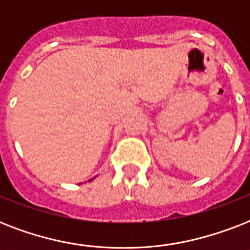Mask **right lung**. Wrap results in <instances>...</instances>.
<instances>
[{"mask_svg":"<svg viewBox=\"0 0 250 250\" xmlns=\"http://www.w3.org/2000/svg\"><path fill=\"white\" fill-rule=\"evenodd\" d=\"M90 180H92V179H90Z\"/></svg>","mask_w":250,"mask_h":250,"instance_id":"1","label":"right lung"}]
</instances>
